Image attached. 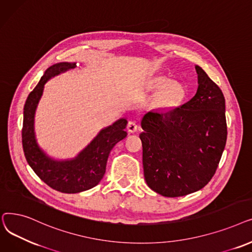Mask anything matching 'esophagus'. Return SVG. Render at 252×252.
<instances>
[{
  "label": "esophagus",
  "mask_w": 252,
  "mask_h": 252,
  "mask_svg": "<svg viewBox=\"0 0 252 252\" xmlns=\"http://www.w3.org/2000/svg\"><path fill=\"white\" fill-rule=\"evenodd\" d=\"M138 129V125L134 122V121H130L127 125V130L129 133H133V132H136Z\"/></svg>",
  "instance_id": "obj_1"
}]
</instances>
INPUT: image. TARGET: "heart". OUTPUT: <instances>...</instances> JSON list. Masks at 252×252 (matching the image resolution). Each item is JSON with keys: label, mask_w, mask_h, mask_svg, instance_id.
Here are the masks:
<instances>
[{"label": "heart", "mask_w": 252, "mask_h": 252, "mask_svg": "<svg viewBox=\"0 0 252 252\" xmlns=\"http://www.w3.org/2000/svg\"><path fill=\"white\" fill-rule=\"evenodd\" d=\"M150 86L153 89H159L155 96V104L160 110H173L182 103L185 97V89L182 84L169 81L165 77L154 78Z\"/></svg>", "instance_id": "heart-1"}]
</instances>
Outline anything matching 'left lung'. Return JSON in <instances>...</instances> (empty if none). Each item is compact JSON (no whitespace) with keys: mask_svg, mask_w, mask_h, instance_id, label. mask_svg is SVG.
<instances>
[{"mask_svg":"<svg viewBox=\"0 0 252 252\" xmlns=\"http://www.w3.org/2000/svg\"><path fill=\"white\" fill-rule=\"evenodd\" d=\"M198 89L176 109L153 110L141 120L143 174L164 197H181L204 188L218 169L226 141L225 100L199 65Z\"/></svg>","mask_w":252,"mask_h":252,"instance_id":"1","label":"left lung"}]
</instances>
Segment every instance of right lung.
<instances>
[{"mask_svg":"<svg viewBox=\"0 0 252 252\" xmlns=\"http://www.w3.org/2000/svg\"><path fill=\"white\" fill-rule=\"evenodd\" d=\"M76 66L75 63H59L48 67L38 85L29 94L23 109L22 147L29 165L46 185L66 194L80 193L98 185L105 173L111 151L117 142L127 136V120L122 118L101 129L73 159L55 160L40 148L34 133V114L45 84L51 78Z\"/></svg>","mask_w":252,"mask_h":252,"instance_id":"right-lung-1","label":"right lung"}]
</instances>
